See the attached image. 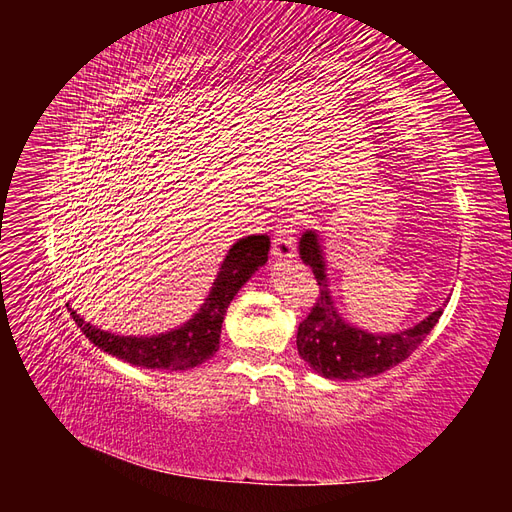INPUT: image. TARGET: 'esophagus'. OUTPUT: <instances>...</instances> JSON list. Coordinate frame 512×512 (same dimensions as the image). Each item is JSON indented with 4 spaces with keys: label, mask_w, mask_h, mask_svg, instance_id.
Returning a JSON list of instances; mask_svg holds the SVG:
<instances>
[{
    "label": "esophagus",
    "mask_w": 512,
    "mask_h": 512,
    "mask_svg": "<svg viewBox=\"0 0 512 512\" xmlns=\"http://www.w3.org/2000/svg\"><path fill=\"white\" fill-rule=\"evenodd\" d=\"M294 252H297V239H294V230L290 226H280L277 235L273 237V247H271L273 258L288 260V258H294Z\"/></svg>",
    "instance_id": "esophagus-1"
}]
</instances>
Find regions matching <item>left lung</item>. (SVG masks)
Instances as JSON below:
<instances>
[{
    "label": "left lung",
    "instance_id": "obj_1",
    "mask_svg": "<svg viewBox=\"0 0 512 512\" xmlns=\"http://www.w3.org/2000/svg\"><path fill=\"white\" fill-rule=\"evenodd\" d=\"M299 256L307 267H312L320 286V297L312 314L299 324L297 348L301 359L322 378L361 380L382 374L406 361L442 316L440 307L401 333H369L354 327L335 307L324 243L316 230L309 228L301 235ZM444 303H448V299Z\"/></svg>",
    "mask_w": 512,
    "mask_h": 512
}]
</instances>
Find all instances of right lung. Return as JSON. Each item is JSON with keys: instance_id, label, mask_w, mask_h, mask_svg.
Masks as SVG:
<instances>
[{"instance_id": "right-lung-1", "label": "right lung", "mask_w": 512, "mask_h": 512, "mask_svg": "<svg viewBox=\"0 0 512 512\" xmlns=\"http://www.w3.org/2000/svg\"><path fill=\"white\" fill-rule=\"evenodd\" d=\"M269 247L271 241L267 235H250L232 243L198 312L188 322H183L181 327L160 335L136 337L102 331L91 322H85L81 314H76L70 307V303L68 309L91 344L117 356L121 361L145 369H192L218 352L226 309L243 284L260 267H265V262L269 260Z\"/></svg>"}]
</instances>
